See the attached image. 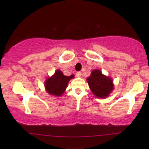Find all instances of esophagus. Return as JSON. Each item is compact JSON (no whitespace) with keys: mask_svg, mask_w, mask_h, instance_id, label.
Segmentation results:
<instances>
[{"mask_svg":"<svg viewBox=\"0 0 149 149\" xmlns=\"http://www.w3.org/2000/svg\"><path fill=\"white\" fill-rule=\"evenodd\" d=\"M76 75H77V77H80L81 76V71H79V72H77Z\"/></svg>","mask_w":149,"mask_h":149,"instance_id":"34e87169","label":"esophagus"}]
</instances>
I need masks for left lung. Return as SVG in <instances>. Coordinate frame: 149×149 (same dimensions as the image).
I'll return each instance as SVG.
<instances>
[{"instance_id": "8db88e82", "label": "left lung", "mask_w": 149, "mask_h": 149, "mask_svg": "<svg viewBox=\"0 0 149 149\" xmlns=\"http://www.w3.org/2000/svg\"><path fill=\"white\" fill-rule=\"evenodd\" d=\"M89 88L95 96L104 98L113 89V81L102 74L99 70H93L91 76L87 78Z\"/></svg>"}]
</instances>
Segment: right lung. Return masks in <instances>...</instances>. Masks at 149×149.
Listing matches in <instances>:
<instances>
[{
	"label": "right lung",
	"mask_w": 149,
	"mask_h": 149,
	"mask_svg": "<svg viewBox=\"0 0 149 149\" xmlns=\"http://www.w3.org/2000/svg\"><path fill=\"white\" fill-rule=\"evenodd\" d=\"M73 77V75H70V77L65 76L62 71L56 70L54 76L48 78L45 81V86L47 91L52 95L60 96L64 92L68 81Z\"/></svg>",
	"instance_id": "obj_1"
}]
</instances>
